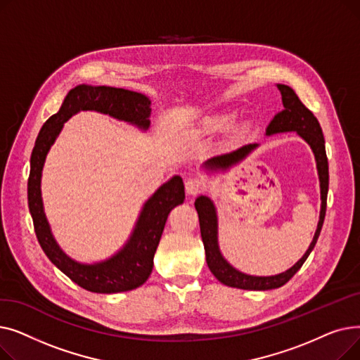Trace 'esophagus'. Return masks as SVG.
<instances>
[{
	"mask_svg": "<svg viewBox=\"0 0 360 360\" xmlns=\"http://www.w3.org/2000/svg\"><path fill=\"white\" fill-rule=\"evenodd\" d=\"M205 190V182L201 178H191L185 182V191L188 195H197Z\"/></svg>",
	"mask_w": 360,
	"mask_h": 360,
	"instance_id": "esophagus-1",
	"label": "esophagus"
}]
</instances>
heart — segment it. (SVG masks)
I'll return each instance as SVG.
<instances>
[{
  "label": "heart",
  "mask_w": 360,
  "mask_h": 360,
  "mask_svg": "<svg viewBox=\"0 0 360 360\" xmlns=\"http://www.w3.org/2000/svg\"><path fill=\"white\" fill-rule=\"evenodd\" d=\"M232 122H233L232 115H220L212 121V127L213 128H226V127H229Z\"/></svg>",
  "instance_id": "heart-1"
}]
</instances>
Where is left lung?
I'll use <instances>...</instances> for the list:
<instances>
[{"instance_id": "obj_1", "label": "left lung", "mask_w": 360, "mask_h": 360, "mask_svg": "<svg viewBox=\"0 0 360 360\" xmlns=\"http://www.w3.org/2000/svg\"><path fill=\"white\" fill-rule=\"evenodd\" d=\"M281 94L283 110L271 120L266 129V136H273L277 132H289L293 131L296 134L308 143L316 162L318 179H319V191H321V210L319 220L316 224V231L314 239L309 245L307 252L302 258L292 266L289 270L274 274V276H251L235 269L232 264L226 259L219 247V219L217 210L212 198L207 195H200L194 205L200 219V231L205 250V261L210 271L214 277L229 288L243 289V290H271L281 288L297 273V270L304 266V262L312 252L318 236L323 228L326 209H327V194H328V160L326 153V140L323 136V129L318 120L314 117V113L300 102L295 90L286 84H276ZM258 147V143L245 144L239 148L229 151V153L217 155L202 163V169L207 170V174H217L226 172L229 167L236 165L245 156H248L251 151Z\"/></svg>"}]
</instances>
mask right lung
<instances>
[{
  "instance_id": "1",
  "label": "right lung",
  "mask_w": 360,
  "mask_h": 360,
  "mask_svg": "<svg viewBox=\"0 0 360 360\" xmlns=\"http://www.w3.org/2000/svg\"><path fill=\"white\" fill-rule=\"evenodd\" d=\"M150 105L151 101L139 91L79 84L67 93L60 110L44 124L34 141L30 156L27 200L37 240L53 266L89 292H128L140 288L148 278L167 216L174 207L185 200L182 178L179 175L172 176L143 204L134 229L118 252L106 259L87 264L65 254L52 235L41 190L44 165L64 124L75 113L82 110L99 112L146 131L150 127Z\"/></svg>"
}]
</instances>
